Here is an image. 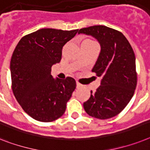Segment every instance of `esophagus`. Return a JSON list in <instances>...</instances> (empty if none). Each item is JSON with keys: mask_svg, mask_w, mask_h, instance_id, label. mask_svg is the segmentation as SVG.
I'll return each instance as SVG.
<instances>
[{"mask_svg": "<svg viewBox=\"0 0 150 150\" xmlns=\"http://www.w3.org/2000/svg\"><path fill=\"white\" fill-rule=\"evenodd\" d=\"M82 86V85L79 82H76V88H80Z\"/></svg>", "mask_w": 150, "mask_h": 150, "instance_id": "obj_1", "label": "esophagus"}]
</instances>
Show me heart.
<instances>
[{"label": "heart", "instance_id": "1", "mask_svg": "<svg viewBox=\"0 0 150 150\" xmlns=\"http://www.w3.org/2000/svg\"><path fill=\"white\" fill-rule=\"evenodd\" d=\"M83 42H88V43H95L94 41H93V40H85Z\"/></svg>", "mask_w": 150, "mask_h": 150}]
</instances>
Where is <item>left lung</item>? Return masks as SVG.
I'll return each mask as SVG.
<instances>
[{"label": "left lung", "instance_id": "left-lung-1", "mask_svg": "<svg viewBox=\"0 0 150 150\" xmlns=\"http://www.w3.org/2000/svg\"><path fill=\"white\" fill-rule=\"evenodd\" d=\"M79 33L94 37L101 51L92 71L101 77L100 86L83 103L90 116L100 120L118 115L134 94L137 84L136 58L128 40L120 31L96 25L80 29Z\"/></svg>", "mask_w": 150, "mask_h": 150}]
</instances>
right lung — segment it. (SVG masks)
<instances>
[{
  "mask_svg": "<svg viewBox=\"0 0 150 150\" xmlns=\"http://www.w3.org/2000/svg\"><path fill=\"white\" fill-rule=\"evenodd\" d=\"M77 30L43 28L23 36L11 60V86L24 112L36 120L52 122L66 110L67 103L76 89V81L54 79V64L61 60L62 48Z\"/></svg>",
  "mask_w": 150,
  "mask_h": 150,
  "instance_id": "right-lung-1",
  "label": "right lung"
}]
</instances>
